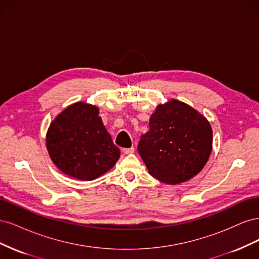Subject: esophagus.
<instances>
[{"instance_id":"esophagus-1","label":"esophagus","mask_w":259,"mask_h":259,"mask_svg":"<svg viewBox=\"0 0 259 259\" xmlns=\"http://www.w3.org/2000/svg\"><path fill=\"white\" fill-rule=\"evenodd\" d=\"M134 152V147H132V148H124L123 149V153L124 154H131V153H133Z\"/></svg>"}]
</instances>
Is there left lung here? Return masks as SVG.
I'll list each match as a JSON object with an SVG mask.
<instances>
[{
    "label": "left lung",
    "mask_w": 259,
    "mask_h": 259,
    "mask_svg": "<svg viewBox=\"0 0 259 259\" xmlns=\"http://www.w3.org/2000/svg\"><path fill=\"white\" fill-rule=\"evenodd\" d=\"M140 137L138 153L153 177L176 185L197 175L211 151L213 131L204 116L182 101L160 105Z\"/></svg>",
    "instance_id": "1"
}]
</instances>
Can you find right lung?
<instances>
[{
  "label": "right lung",
  "mask_w": 259,
  "mask_h": 259,
  "mask_svg": "<svg viewBox=\"0 0 259 259\" xmlns=\"http://www.w3.org/2000/svg\"><path fill=\"white\" fill-rule=\"evenodd\" d=\"M46 146L55 165L80 180L96 179L120 158V149L104 126L98 109L83 103L57 115L50 125Z\"/></svg>",
  "instance_id": "obj_1"
}]
</instances>
